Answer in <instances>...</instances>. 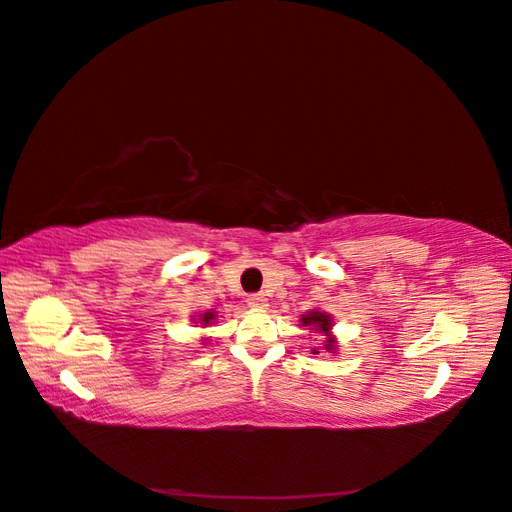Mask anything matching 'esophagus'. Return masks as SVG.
<instances>
[{
    "label": "esophagus",
    "mask_w": 512,
    "mask_h": 512,
    "mask_svg": "<svg viewBox=\"0 0 512 512\" xmlns=\"http://www.w3.org/2000/svg\"><path fill=\"white\" fill-rule=\"evenodd\" d=\"M247 305L254 307V309H260V307L267 305V298L263 294H249L247 296Z\"/></svg>",
    "instance_id": "34e87169"
}]
</instances>
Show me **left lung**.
Listing matches in <instances>:
<instances>
[{
    "instance_id": "1",
    "label": "left lung",
    "mask_w": 512,
    "mask_h": 512,
    "mask_svg": "<svg viewBox=\"0 0 512 512\" xmlns=\"http://www.w3.org/2000/svg\"><path fill=\"white\" fill-rule=\"evenodd\" d=\"M302 322H305V327H316V331H322V333H327V336H329L331 320H329L327 314H320V311H311V314H307L305 318H302ZM333 347H336V344H333V338H327L325 340V349L333 351ZM314 353H318V351H314Z\"/></svg>"
}]
</instances>
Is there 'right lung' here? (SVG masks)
Returning <instances> with one entry per match:
<instances>
[{
    "mask_svg": "<svg viewBox=\"0 0 512 512\" xmlns=\"http://www.w3.org/2000/svg\"><path fill=\"white\" fill-rule=\"evenodd\" d=\"M212 318H214V314L210 311V314H205V316L201 318V322H203V325H207V322H212Z\"/></svg>",
    "mask_w": 512,
    "mask_h": 512,
    "instance_id": "add662e5",
    "label": "right lung"
}]
</instances>
